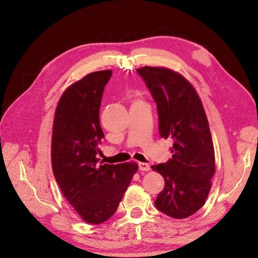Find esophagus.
Here are the masks:
<instances>
[{
	"label": "esophagus",
	"mask_w": 258,
	"mask_h": 258,
	"mask_svg": "<svg viewBox=\"0 0 258 258\" xmlns=\"http://www.w3.org/2000/svg\"><path fill=\"white\" fill-rule=\"evenodd\" d=\"M151 169L150 165H147L145 162H139V170L140 171H148Z\"/></svg>",
	"instance_id": "esophagus-1"
}]
</instances>
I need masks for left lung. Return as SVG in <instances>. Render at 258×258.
<instances>
[{"instance_id": "left-lung-1", "label": "left lung", "mask_w": 258, "mask_h": 258, "mask_svg": "<svg viewBox=\"0 0 258 258\" xmlns=\"http://www.w3.org/2000/svg\"><path fill=\"white\" fill-rule=\"evenodd\" d=\"M157 104L159 135L172 139V158L152 166L165 178L155 206L173 218H186L206 204L215 173L212 138L205 108L190 83L166 68L137 70Z\"/></svg>"}]
</instances>
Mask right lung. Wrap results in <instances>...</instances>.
<instances>
[{"instance_id":"1","label":"right lung","mask_w":258,"mask_h":258,"mask_svg":"<svg viewBox=\"0 0 258 258\" xmlns=\"http://www.w3.org/2000/svg\"><path fill=\"white\" fill-rule=\"evenodd\" d=\"M111 70L93 72L74 83L56 108L51 139L54 178L86 223H104L116 212L138 165H107L99 161L98 144L104 138L100 105Z\"/></svg>"}]
</instances>
